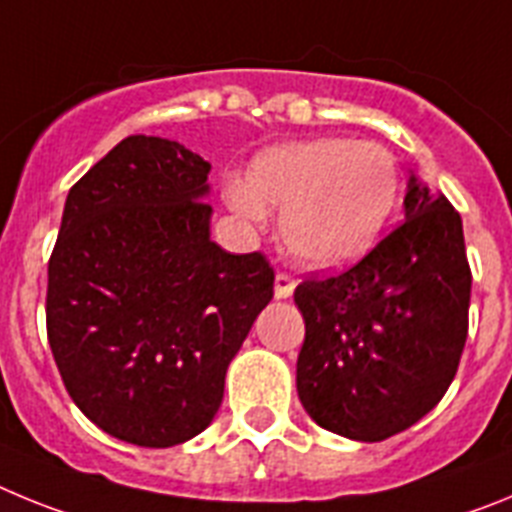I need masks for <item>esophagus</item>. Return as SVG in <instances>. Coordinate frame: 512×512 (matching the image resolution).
<instances>
[{
    "label": "esophagus",
    "mask_w": 512,
    "mask_h": 512,
    "mask_svg": "<svg viewBox=\"0 0 512 512\" xmlns=\"http://www.w3.org/2000/svg\"><path fill=\"white\" fill-rule=\"evenodd\" d=\"M297 282L289 274H277V279H274V295H277V300H287V297H292V292H295Z\"/></svg>",
    "instance_id": "obj_1"
}]
</instances>
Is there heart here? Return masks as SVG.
<instances>
[{"label":"heart","instance_id":"obj_1","mask_svg":"<svg viewBox=\"0 0 512 512\" xmlns=\"http://www.w3.org/2000/svg\"><path fill=\"white\" fill-rule=\"evenodd\" d=\"M228 205L259 223L282 212V243L307 269H343L379 243L400 200V166L374 140L312 138L259 153Z\"/></svg>","mask_w":512,"mask_h":512}]
</instances>
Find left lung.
<instances>
[{
	"instance_id": "1",
	"label": "left lung",
	"mask_w": 512,
	"mask_h": 512,
	"mask_svg": "<svg viewBox=\"0 0 512 512\" xmlns=\"http://www.w3.org/2000/svg\"><path fill=\"white\" fill-rule=\"evenodd\" d=\"M469 271L459 212L410 176L405 220L359 264L305 279L297 395L325 431L384 441L436 408L469 330Z\"/></svg>"
}]
</instances>
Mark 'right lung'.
Segmentation results:
<instances>
[{
  "label": "right lung",
  "instance_id": "obj_1",
  "mask_svg": "<svg viewBox=\"0 0 512 512\" xmlns=\"http://www.w3.org/2000/svg\"><path fill=\"white\" fill-rule=\"evenodd\" d=\"M207 174L176 140H120L71 187L48 261L45 325L71 400L146 449L212 423L228 364L274 297L264 253L210 241Z\"/></svg>",
  "mask_w": 512,
  "mask_h": 512
}]
</instances>
